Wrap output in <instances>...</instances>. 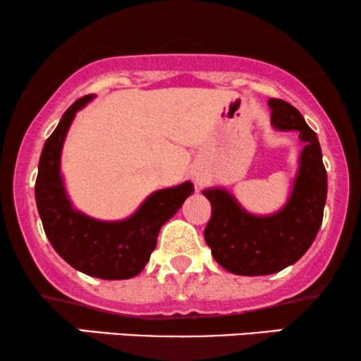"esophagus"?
I'll return each mask as SVG.
<instances>
[{
  "instance_id": "34e87169",
  "label": "esophagus",
  "mask_w": 361,
  "mask_h": 361,
  "mask_svg": "<svg viewBox=\"0 0 361 361\" xmlns=\"http://www.w3.org/2000/svg\"><path fill=\"white\" fill-rule=\"evenodd\" d=\"M193 180H195V183H197V185H204L205 180H207V175H205V173H202V171H195L193 173Z\"/></svg>"
}]
</instances>
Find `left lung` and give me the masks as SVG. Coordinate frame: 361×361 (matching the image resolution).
<instances>
[{"label": "left lung", "mask_w": 361, "mask_h": 361, "mask_svg": "<svg viewBox=\"0 0 361 361\" xmlns=\"http://www.w3.org/2000/svg\"><path fill=\"white\" fill-rule=\"evenodd\" d=\"M268 106L271 126L283 132L297 130L304 142L287 204L275 214L255 215L226 188L202 192L212 205L205 243L214 259L234 275H271L299 261L316 239L324 214L327 175L316 132L290 103L271 98Z\"/></svg>", "instance_id": "8db88e82"}]
</instances>
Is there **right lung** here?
Instances as JSON below:
<instances>
[{"label": "right lung", "instance_id": "add662e5", "mask_svg": "<svg viewBox=\"0 0 361 361\" xmlns=\"http://www.w3.org/2000/svg\"><path fill=\"white\" fill-rule=\"evenodd\" d=\"M91 100L93 94L74 102L45 140L35 181L37 209L45 235L66 263L97 279L127 280L144 270L161 227L193 193V183L157 190L123 221H98L74 209L61 175V152L74 115Z\"/></svg>", "mask_w": 361, "mask_h": 361}]
</instances>
